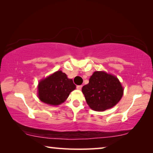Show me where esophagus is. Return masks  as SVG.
Masks as SVG:
<instances>
[{"label":"esophagus","mask_w":153,"mask_h":153,"mask_svg":"<svg viewBox=\"0 0 153 153\" xmlns=\"http://www.w3.org/2000/svg\"><path fill=\"white\" fill-rule=\"evenodd\" d=\"M76 88H77V90H81L82 88V85H79V86H77Z\"/></svg>","instance_id":"34e87169"}]
</instances>
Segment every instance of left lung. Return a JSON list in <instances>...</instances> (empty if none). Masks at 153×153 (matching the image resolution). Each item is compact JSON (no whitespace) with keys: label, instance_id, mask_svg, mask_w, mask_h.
I'll list each match as a JSON object with an SVG mask.
<instances>
[{"label":"left lung","instance_id":"obj_1","mask_svg":"<svg viewBox=\"0 0 153 153\" xmlns=\"http://www.w3.org/2000/svg\"><path fill=\"white\" fill-rule=\"evenodd\" d=\"M87 104L92 110L104 111L121 100L123 88L117 77L105 71H94L89 83L82 87Z\"/></svg>","mask_w":153,"mask_h":153}]
</instances>
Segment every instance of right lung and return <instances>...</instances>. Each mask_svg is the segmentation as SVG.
Returning a JSON list of instances; mask_svg holds the SVG:
<instances>
[{
  "label": "right lung",
  "instance_id": "obj_1",
  "mask_svg": "<svg viewBox=\"0 0 153 153\" xmlns=\"http://www.w3.org/2000/svg\"><path fill=\"white\" fill-rule=\"evenodd\" d=\"M76 88L73 80L69 79L61 71H57L39 82L38 97L41 101L48 105H59L68 98Z\"/></svg>",
  "mask_w": 153,
  "mask_h": 153
}]
</instances>
